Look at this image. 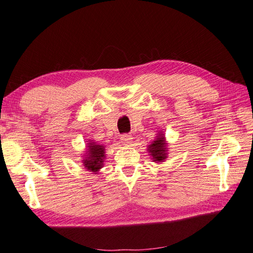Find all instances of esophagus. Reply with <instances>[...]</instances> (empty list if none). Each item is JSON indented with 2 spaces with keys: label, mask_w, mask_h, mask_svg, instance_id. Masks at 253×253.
I'll return each mask as SVG.
<instances>
[{
  "label": "esophagus",
  "mask_w": 253,
  "mask_h": 253,
  "mask_svg": "<svg viewBox=\"0 0 253 253\" xmlns=\"http://www.w3.org/2000/svg\"><path fill=\"white\" fill-rule=\"evenodd\" d=\"M121 143L123 145H130L132 143V137L129 134H124L121 137Z\"/></svg>",
  "instance_id": "esophagus-1"
}]
</instances>
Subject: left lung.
<instances>
[{"label": "left lung", "instance_id": "1", "mask_svg": "<svg viewBox=\"0 0 253 253\" xmlns=\"http://www.w3.org/2000/svg\"><path fill=\"white\" fill-rule=\"evenodd\" d=\"M147 153L156 164L165 163L167 160L168 154H169V146H168L164 131H158L155 140L147 146Z\"/></svg>", "mask_w": 253, "mask_h": 253}]
</instances>
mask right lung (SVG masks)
<instances>
[{"instance_id": "add662e5", "label": "right lung", "mask_w": 253, "mask_h": 253, "mask_svg": "<svg viewBox=\"0 0 253 253\" xmlns=\"http://www.w3.org/2000/svg\"><path fill=\"white\" fill-rule=\"evenodd\" d=\"M86 142V148L82 155V165L86 171L98 174L105 165L106 146L96 143L94 140H88Z\"/></svg>"}]
</instances>
